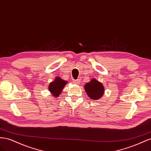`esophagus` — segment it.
I'll return each mask as SVG.
<instances>
[{
  "mask_svg": "<svg viewBox=\"0 0 151 151\" xmlns=\"http://www.w3.org/2000/svg\"><path fill=\"white\" fill-rule=\"evenodd\" d=\"M73 81L74 83H78L80 81H79V80L77 79V80H73Z\"/></svg>",
  "mask_w": 151,
  "mask_h": 151,
  "instance_id": "1",
  "label": "esophagus"
}]
</instances>
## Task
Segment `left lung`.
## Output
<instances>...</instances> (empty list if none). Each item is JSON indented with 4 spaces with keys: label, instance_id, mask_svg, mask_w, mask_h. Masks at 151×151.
<instances>
[{
    "label": "left lung",
    "instance_id": "1",
    "mask_svg": "<svg viewBox=\"0 0 151 151\" xmlns=\"http://www.w3.org/2000/svg\"><path fill=\"white\" fill-rule=\"evenodd\" d=\"M85 92L91 99L96 100L100 99L104 92L103 85L96 79H92L85 85Z\"/></svg>",
    "mask_w": 151,
    "mask_h": 151
}]
</instances>
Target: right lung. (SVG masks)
Returning a JSON list of instances; mask_svg holds the SVG:
<instances>
[{
  "label": "right lung",
  "instance_id": "1",
  "mask_svg": "<svg viewBox=\"0 0 151 151\" xmlns=\"http://www.w3.org/2000/svg\"><path fill=\"white\" fill-rule=\"evenodd\" d=\"M66 83V81L63 80L58 76L54 81L50 83L49 86V91L53 95V96L58 97Z\"/></svg>",
  "mask_w": 151,
  "mask_h": 151
}]
</instances>
